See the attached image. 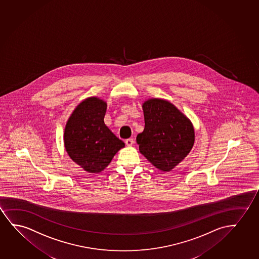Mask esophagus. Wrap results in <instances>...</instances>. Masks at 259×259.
I'll return each mask as SVG.
<instances>
[{
	"instance_id": "esophagus-1",
	"label": "esophagus",
	"mask_w": 259,
	"mask_h": 259,
	"mask_svg": "<svg viewBox=\"0 0 259 259\" xmlns=\"http://www.w3.org/2000/svg\"><path fill=\"white\" fill-rule=\"evenodd\" d=\"M125 144L127 145V146H132L133 144H134V140L132 139H127L125 140Z\"/></svg>"
}]
</instances>
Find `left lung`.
I'll return each instance as SVG.
<instances>
[{
	"mask_svg": "<svg viewBox=\"0 0 259 259\" xmlns=\"http://www.w3.org/2000/svg\"><path fill=\"white\" fill-rule=\"evenodd\" d=\"M142 107L145 128L137 136L139 152L155 168L170 171L193 148V124L173 104L164 99H148Z\"/></svg>",
	"mask_w": 259,
	"mask_h": 259,
	"instance_id": "8db88e82",
	"label": "left lung"
}]
</instances>
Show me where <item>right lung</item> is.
<instances>
[{"instance_id":"1","label":"right lung","mask_w":259,"mask_h":259,"mask_svg":"<svg viewBox=\"0 0 259 259\" xmlns=\"http://www.w3.org/2000/svg\"><path fill=\"white\" fill-rule=\"evenodd\" d=\"M106 104L91 97L80 103L66 122L65 148L70 158L90 173H99L109 165L117 152L125 146L105 122Z\"/></svg>"}]
</instances>
